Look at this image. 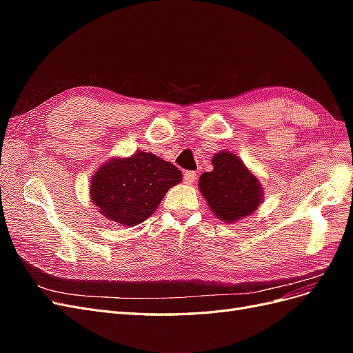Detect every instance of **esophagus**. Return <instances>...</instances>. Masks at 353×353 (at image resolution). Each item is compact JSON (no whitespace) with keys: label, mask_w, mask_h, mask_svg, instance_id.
<instances>
[{"label":"esophagus","mask_w":353,"mask_h":353,"mask_svg":"<svg viewBox=\"0 0 353 353\" xmlns=\"http://www.w3.org/2000/svg\"><path fill=\"white\" fill-rule=\"evenodd\" d=\"M196 179H197V174L194 172V170H187V172H184V181L188 185L194 184Z\"/></svg>","instance_id":"obj_1"}]
</instances>
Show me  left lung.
Listing matches in <instances>:
<instances>
[{"mask_svg": "<svg viewBox=\"0 0 353 353\" xmlns=\"http://www.w3.org/2000/svg\"><path fill=\"white\" fill-rule=\"evenodd\" d=\"M212 163L213 170L201 174L199 188L218 218L234 222L258 209L262 200L259 181L237 156L222 152L215 154Z\"/></svg>", "mask_w": 353, "mask_h": 353, "instance_id": "1", "label": "left lung"}]
</instances>
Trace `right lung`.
Listing matches in <instances>:
<instances>
[{"label":"right lung","mask_w":353,"mask_h":353,"mask_svg":"<svg viewBox=\"0 0 353 353\" xmlns=\"http://www.w3.org/2000/svg\"><path fill=\"white\" fill-rule=\"evenodd\" d=\"M181 170L156 154L138 152L103 165L91 181V199L105 218L132 227L156 212Z\"/></svg>","instance_id":"add662e5"}]
</instances>
